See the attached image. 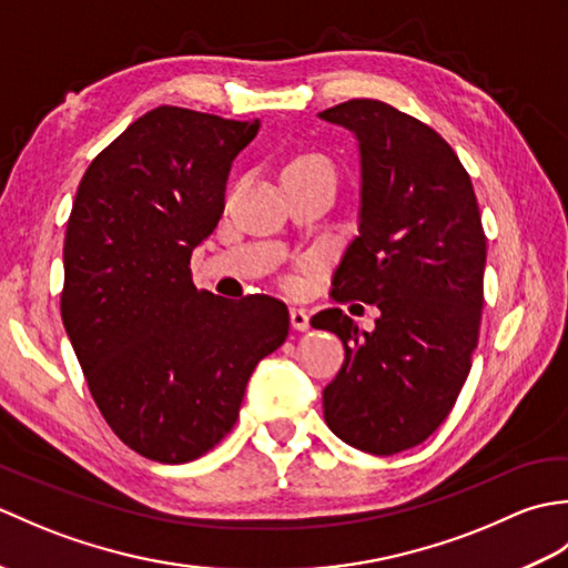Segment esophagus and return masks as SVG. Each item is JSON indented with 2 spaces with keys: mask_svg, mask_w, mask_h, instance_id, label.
<instances>
[{
  "mask_svg": "<svg viewBox=\"0 0 568 568\" xmlns=\"http://www.w3.org/2000/svg\"><path fill=\"white\" fill-rule=\"evenodd\" d=\"M291 324H293V329H297V332H307L310 329V315L303 307H293L291 310Z\"/></svg>",
  "mask_w": 568,
  "mask_h": 568,
  "instance_id": "34e87169",
  "label": "esophagus"
}]
</instances>
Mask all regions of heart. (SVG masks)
Listing matches in <instances>:
<instances>
[{
	"label": "heart",
	"instance_id": "1",
	"mask_svg": "<svg viewBox=\"0 0 568 568\" xmlns=\"http://www.w3.org/2000/svg\"><path fill=\"white\" fill-rule=\"evenodd\" d=\"M307 165H322V168H329V161L324 159L320 153H305V155H297V159L287 165V168H307Z\"/></svg>",
	"mask_w": 568,
	"mask_h": 568
}]
</instances>
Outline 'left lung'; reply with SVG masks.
Instances as JSON below:
<instances>
[{
    "instance_id": "obj_1",
    "label": "left lung",
    "mask_w": 568,
    "mask_h": 568,
    "mask_svg": "<svg viewBox=\"0 0 568 568\" xmlns=\"http://www.w3.org/2000/svg\"><path fill=\"white\" fill-rule=\"evenodd\" d=\"M354 131L361 153L358 236L334 273V300L376 305V329L339 307L312 317L344 344L324 388V419L361 452L390 456L425 442L470 371L484 310L486 234L454 149L419 119L378 100L320 112Z\"/></svg>"
}]
</instances>
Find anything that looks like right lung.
Wrapping results in <instances>:
<instances>
[{
	"label": "right lung",
	"mask_w": 568,
	"mask_h": 568,
	"mask_svg": "<svg viewBox=\"0 0 568 568\" xmlns=\"http://www.w3.org/2000/svg\"><path fill=\"white\" fill-rule=\"evenodd\" d=\"M258 126L155 106L90 163L72 202L60 315L106 425L153 462L220 444L253 368L291 329L281 300H226L190 273Z\"/></svg>",
	"instance_id": "obj_1"
}]
</instances>
